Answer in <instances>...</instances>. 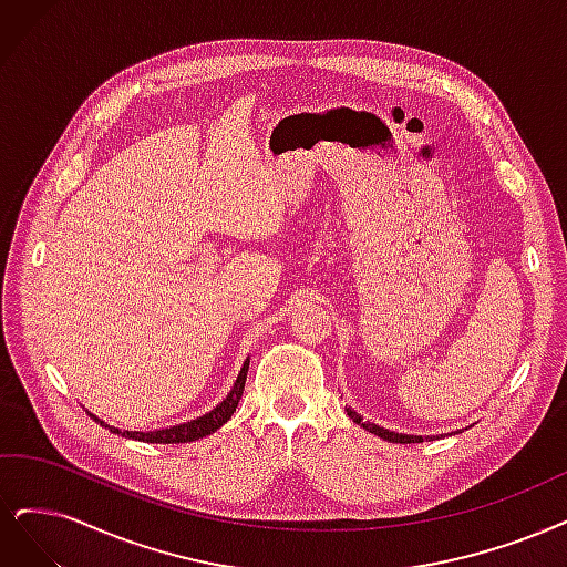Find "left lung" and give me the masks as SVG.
<instances>
[{"mask_svg":"<svg viewBox=\"0 0 567 567\" xmlns=\"http://www.w3.org/2000/svg\"><path fill=\"white\" fill-rule=\"evenodd\" d=\"M346 411H348V415L352 417V423H358V425L364 427L367 432H371V434H375V436H381V439H385V442H392V444H421V442H425V439H430V442H432V439H442V436H444V434H439V436H421V434L392 432V430H385V427H381V425L364 421V415H360L358 411L350 409V406H346ZM451 434H455V432H451Z\"/></svg>","mask_w":567,"mask_h":567,"instance_id":"8db88e82","label":"left lung"}]
</instances>
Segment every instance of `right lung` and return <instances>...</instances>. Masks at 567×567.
Wrapping results in <instances>:
<instances>
[{
  "label": "right lung",
  "instance_id": "obj_1",
  "mask_svg": "<svg viewBox=\"0 0 567 567\" xmlns=\"http://www.w3.org/2000/svg\"><path fill=\"white\" fill-rule=\"evenodd\" d=\"M247 369H249V358L243 362L238 379L234 383V388L228 390V394L224 400L213 409L207 411L200 417H194L188 423H179L173 427H163V430H146V432H133V430H118L114 425H107L104 421H100L97 415L89 413L95 423H100L102 427H107L112 434H121L125 439H135V442H146V444H186V442H196V439H203L207 434L217 432L224 423H228V417L234 415V411L238 409V402L245 390V381H247Z\"/></svg>",
  "mask_w": 567,
  "mask_h": 567
}]
</instances>
